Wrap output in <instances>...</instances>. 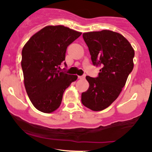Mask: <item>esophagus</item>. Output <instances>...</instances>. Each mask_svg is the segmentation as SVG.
<instances>
[{
	"label": "esophagus",
	"mask_w": 152,
	"mask_h": 152,
	"mask_svg": "<svg viewBox=\"0 0 152 152\" xmlns=\"http://www.w3.org/2000/svg\"><path fill=\"white\" fill-rule=\"evenodd\" d=\"M85 78H86V75H83V76H78V78H80V79H84Z\"/></svg>",
	"instance_id": "1"
}]
</instances>
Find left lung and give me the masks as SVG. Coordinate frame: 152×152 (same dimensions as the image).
Masks as SVG:
<instances>
[{
    "mask_svg": "<svg viewBox=\"0 0 152 152\" xmlns=\"http://www.w3.org/2000/svg\"><path fill=\"white\" fill-rule=\"evenodd\" d=\"M94 66L101 67L97 77L87 76L89 88L81 94L83 105L102 111L117 99L133 70L134 50L122 35L103 30L83 34Z\"/></svg>",
    "mask_w": 152,
    "mask_h": 152,
    "instance_id": "1",
    "label": "left lung"
}]
</instances>
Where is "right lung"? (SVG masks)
Listing matches in <instances>:
<instances>
[{"label":"right lung","instance_id":"right-lung-1","mask_svg":"<svg viewBox=\"0 0 152 152\" xmlns=\"http://www.w3.org/2000/svg\"><path fill=\"white\" fill-rule=\"evenodd\" d=\"M81 35L64 26H48L34 34L23 48L24 85L38 111L51 113L58 109L64 92L77 79L76 75L59 69L65 61L67 47Z\"/></svg>","mask_w":152,"mask_h":152}]
</instances>
